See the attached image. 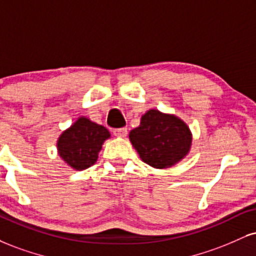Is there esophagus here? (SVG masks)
Masks as SVG:
<instances>
[{"mask_svg":"<svg viewBox=\"0 0 256 256\" xmlns=\"http://www.w3.org/2000/svg\"><path fill=\"white\" fill-rule=\"evenodd\" d=\"M113 134L116 137H126L128 136V128H114V130H113Z\"/></svg>","mask_w":256,"mask_h":256,"instance_id":"obj_1","label":"esophagus"}]
</instances>
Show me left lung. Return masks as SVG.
Masks as SVG:
<instances>
[{"mask_svg": "<svg viewBox=\"0 0 256 256\" xmlns=\"http://www.w3.org/2000/svg\"><path fill=\"white\" fill-rule=\"evenodd\" d=\"M130 140L144 162L167 168L187 155L192 137L182 120L150 110L142 116L140 125L130 132Z\"/></svg>", "mask_w": 256, "mask_h": 256, "instance_id": "1", "label": "left lung"}]
</instances>
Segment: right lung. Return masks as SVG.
Returning a JSON list of instances; mask_svg holds the SVG:
<instances>
[{"instance_id": "1", "label": "right lung", "mask_w": 256, "mask_h": 256, "mask_svg": "<svg viewBox=\"0 0 256 256\" xmlns=\"http://www.w3.org/2000/svg\"><path fill=\"white\" fill-rule=\"evenodd\" d=\"M110 136L106 128L82 116L62 134L57 144L58 152L68 164L82 170L94 164L102 143Z\"/></svg>"}]
</instances>
